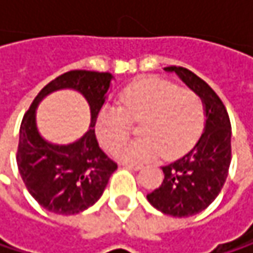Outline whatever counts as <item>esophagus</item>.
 <instances>
[{
    "instance_id": "34e87169",
    "label": "esophagus",
    "mask_w": 253,
    "mask_h": 253,
    "mask_svg": "<svg viewBox=\"0 0 253 253\" xmlns=\"http://www.w3.org/2000/svg\"><path fill=\"white\" fill-rule=\"evenodd\" d=\"M123 167L131 169V170H140L143 166H142V164H133V163H123Z\"/></svg>"
}]
</instances>
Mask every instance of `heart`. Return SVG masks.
<instances>
[{
	"instance_id": "1",
	"label": "heart",
	"mask_w": 253,
	"mask_h": 253,
	"mask_svg": "<svg viewBox=\"0 0 253 253\" xmlns=\"http://www.w3.org/2000/svg\"><path fill=\"white\" fill-rule=\"evenodd\" d=\"M120 107L105 105L99 110L95 131L99 143L113 151L129 135L131 123H140L142 138L116 150L122 161L143 163L161 155L173 160L186 154L202 133L205 108L192 90L158 79L143 77L120 93Z\"/></svg>"
}]
</instances>
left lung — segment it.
Here are the masks:
<instances>
[{
	"instance_id": "8db88e82",
	"label": "left lung",
	"mask_w": 253,
	"mask_h": 253,
	"mask_svg": "<svg viewBox=\"0 0 253 253\" xmlns=\"http://www.w3.org/2000/svg\"><path fill=\"white\" fill-rule=\"evenodd\" d=\"M164 70L174 72L202 99L207 120L196 145L180 160L163 167V183L146 198L164 214L190 217L208 208L226 183L231 161V125L223 101L205 80L184 67Z\"/></svg>"
}]
</instances>
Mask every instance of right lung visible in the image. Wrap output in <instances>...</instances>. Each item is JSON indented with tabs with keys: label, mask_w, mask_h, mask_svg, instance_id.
Wrapping results in <instances>:
<instances>
[{
	"label": "right lung",
	"mask_w": 253,
	"mask_h": 253,
	"mask_svg": "<svg viewBox=\"0 0 253 253\" xmlns=\"http://www.w3.org/2000/svg\"><path fill=\"white\" fill-rule=\"evenodd\" d=\"M111 80V73L67 72L38 93L22 120L16 157L20 176L35 201L54 214L72 215L92 207L117 170V164L99 148L95 136L96 116L107 99ZM61 88L77 90L91 108L89 130L67 145L45 141L36 127L37 104L46 94Z\"/></svg>",
	"instance_id": "1"
}]
</instances>
